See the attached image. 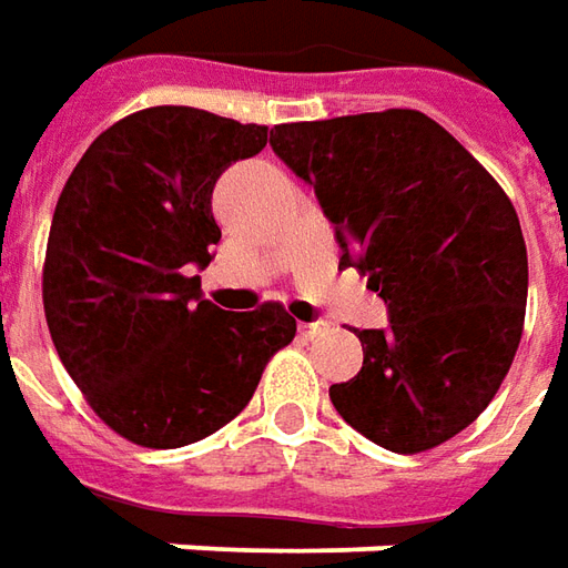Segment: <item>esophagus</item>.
<instances>
[{
    "label": "esophagus",
    "instance_id": "1",
    "mask_svg": "<svg viewBox=\"0 0 568 568\" xmlns=\"http://www.w3.org/2000/svg\"><path fill=\"white\" fill-rule=\"evenodd\" d=\"M328 328H331V322H325V318H318V322H300V334H303L306 341L322 337V334H325Z\"/></svg>",
    "mask_w": 568,
    "mask_h": 568
}]
</instances>
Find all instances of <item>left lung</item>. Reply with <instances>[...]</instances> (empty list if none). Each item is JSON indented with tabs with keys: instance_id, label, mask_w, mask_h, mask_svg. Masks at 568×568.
<instances>
[{
	"instance_id": "8db88e82",
	"label": "left lung",
	"mask_w": 568,
	"mask_h": 568,
	"mask_svg": "<svg viewBox=\"0 0 568 568\" xmlns=\"http://www.w3.org/2000/svg\"><path fill=\"white\" fill-rule=\"evenodd\" d=\"M272 150L315 190L341 265L368 275L390 318L359 331L363 368L331 384L334 409L394 453L469 428L523 337L528 253L509 196L413 109L277 124Z\"/></svg>"
}]
</instances>
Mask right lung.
I'll return each instance as SVG.
<instances>
[{
  "label": "right lung",
  "mask_w": 568,
  "mask_h": 568,
  "mask_svg": "<svg viewBox=\"0 0 568 568\" xmlns=\"http://www.w3.org/2000/svg\"><path fill=\"white\" fill-rule=\"evenodd\" d=\"M265 143L262 124L155 105L99 133L59 196L45 325L93 413L140 447L174 450L219 432L296 334L284 306L224 312L193 275L222 240L215 181Z\"/></svg>",
  "instance_id": "obj_1"
}]
</instances>
